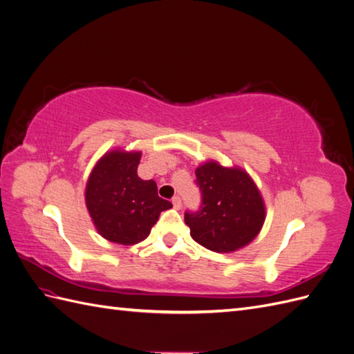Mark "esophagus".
I'll return each mask as SVG.
<instances>
[{
    "instance_id": "obj_1",
    "label": "esophagus",
    "mask_w": 354,
    "mask_h": 354,
    "mask_svg": "<svg viewBox=\"0 0 354 354\" xmlns=\"http://www.w3.org/2000/svg\"><path fill=\"white\" fill-rule=\"evenodd\" d=\"M173 205L176 209H180L181 208V198L180 196H174L173 198Z\"/></svg>"
}]
</instances>
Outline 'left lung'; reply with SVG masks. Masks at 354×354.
Masks as SVG:
<instances>
[{"label": "left lung", "mask_w": 354, "mask_h": 354, "mask_svg": "<svg viewBox=\"0 0 354 354\" xmlns=\"http://www.w3.org/2000/svg\"><path fill=\"white\" fill-rule=\"evenodd\" d=\"M201 192L198 211L185 221L195 242L214 252H232L248 245L264 223V202L251 177L239 168L207 162L196 171Z\"/></svg>", "instance_id": "8db88e82"}]
</instances>
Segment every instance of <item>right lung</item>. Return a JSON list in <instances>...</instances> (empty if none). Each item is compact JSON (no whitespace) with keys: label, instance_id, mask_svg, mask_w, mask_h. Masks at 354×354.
Listing matches in <instances>:
<instances>
[{"label":"right lung","instance_id":"right-lung-1","mask_svg":"<svg viewBox=\"0 0 354 354\" xmlns=\"http://www.w3.org/2000/svg\"><path fill=\"white\" fill-rule=\"evenodd\" d=\"M140 152L113 151L94 167L85 189L90 216L104 239L121 245L145 241L173 203L158 196L153 180L137 176Z\"/></svg>","mask_w":354,"mask_h":354}]
</instances>
